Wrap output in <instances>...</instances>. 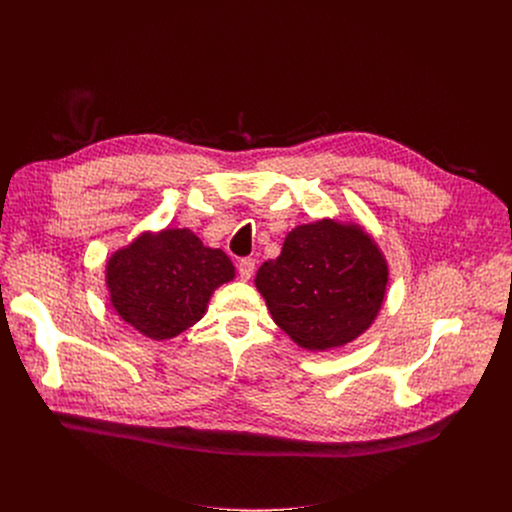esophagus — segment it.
I'll return each instance as SVG.
<instances>
[{"mask_svg":"<svg viewBox=\"0 0 512 512\" xmlns=\"http://www.w3.org/2000/svg\"><path fill=\"white\" fill-rule=\"evenodd\" d=\"M237 269H239V277L243 281H249L253 277V273H255V259H241Z\"/></svg>","mask_w":512,"mask_h":512,"instance_id":"34e87169","label":"esophagus"}]
</instances>
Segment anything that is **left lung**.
Listing matches in <instances>:
<instances>
[{
    "mask_svg": "<svg viewBox=\"0 0 512 512\" xmlns=\"http://www.w3.org/2000/svg\"><path fill=\"white\" fill-rule=\"evenodd\" d=\"M255 285L273 322L310 352L342 348L367 332L387 298L389 263L356 221L324 216L298 225Z\"/></svg>",
    "mask_w": 512,
    "mask_h": 512,
    "instance_id": "left-lung-1",
    "label": "left lung"
}]
</instances>
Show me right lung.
Wrapping results in <instances>:
<instances>
[{
    "label": "right lung",
    "mask_w": 512,
    "mask_h": 512,
    "mask_svg": "<svg viewBox=\"0 0 512 512\" xmlns=\"http://www.w3.org/2000/svg\"><path fill=\"white\" fill-rule=\"evenodd\" d=\"M235 279L223 249L204 247L190 229L143 231L111 253L105 285L111 308L139 334L170 340L208 310L214 289Z\"/></svg>",
    "instance_id": "add662e5"
}]
</instances>
